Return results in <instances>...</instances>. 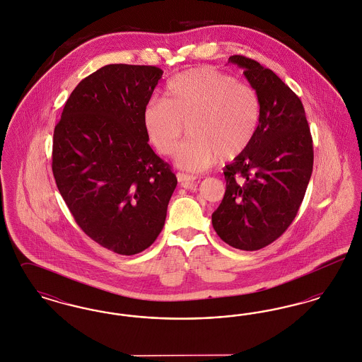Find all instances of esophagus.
Returning <instances> with one entry per match:
<instances>
[{"mask_svg": "<svg viewBox=\"0 0 362 362\" xmlns=\"http://www.w3.org/2000/svg\"><path fill=\"white\" fill-rule=\"evenodd\" d=\"M177 182L183 186V187H192L197 183V176L187 175V173H176Z\"/></svg>", "mask_w": 362, "mask_h": 362, "instance_id": "1", "label": "esophagus"}]
</instances>
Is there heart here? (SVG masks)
<instances>
[{
	"label": "heart",
	"instance_id": "obj_1",
	"mask_svg": "<svg viewBox=\"0 0 362 362\" xmlns=\"http://www.w3.org/2000/svg\"><path fill=\"white\" fill-rule=\"evenodd\" d=\"M259 119L257 90L211 66L173 76L163 100L149 102L142 111L146 139L160 155H175L187 126L191 138L177 152L176 163L195 173L211 167L220 156L232 160L244 153Z\"/></svg>",
	"mask_w": 362,
	"mask_h": 362
}]
</instances>
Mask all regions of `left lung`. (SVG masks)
<instances>
[{"instance_id":"1","label":"left lung","mask_w":362,"mask_h":362,"mask_svg":"<svg viewBox=\"0 0 362 362\" xmlns=\"http://www.w3.org/2000/svg\"><path fill=\"white\" fill-rule=\"evenodd\" d=\"M228 62L257 90L260 119L248 149L225 165L226 189L211 224L230 247L257 251L292 224L310 183L313 145L301 100L273 70L243 55Z\"/></svg>"}]
</instances>
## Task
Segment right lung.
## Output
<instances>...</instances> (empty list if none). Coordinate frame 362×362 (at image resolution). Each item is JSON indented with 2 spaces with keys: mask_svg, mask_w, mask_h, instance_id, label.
<instances>
[{
  "mask_svg": "<svg viewBox=\"0 0 362 362\" xmlns=\"http://www.w3.org/2000/svg\"><path fill=\"white\" fill-rule=\"evenodd\" d=\"M163 70L112 64L70 93L52 138V175L73 218L119 255L155 243L177 179L149 146L142 111Z\"/></svg>",
  "mask_w": 362,
  "mask_h": 362,
  "instance_id": "1",
  "label": "right lung"
}]
</instances>
